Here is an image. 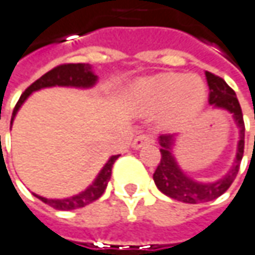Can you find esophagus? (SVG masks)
I'll list each match as a JSON object with an SVG mask.
<instances>
[{
  "label": "esophagus",
  "instance_id": "obj_1",
  "mask_svg": "<svg viewBox=\"0 0 255 255\" xmlns=\"http://www.w3.org/2000/svg\"><path fill=\"white\" fill-rule=\"evenodd\" d=\"M154 142V137L152 135H148V133H140V135H137L135 139H133V142H132V148H140V146H143V145H146V143H152Z\"/></svg>",
  "mask_w": 255,
  "mask_h": 255
}]
</instances>
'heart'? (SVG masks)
<instances>
[{
  "label": "heart",
  "mask_w": 255,
  "mask_h": 255,
  "mask_svg": "<svg viewBox=\"0 0 255 255\" xmlns=\"http://www.w3.org/2000/svg\"><path fill=\"white\" fill-rule=\"evenodd\" d=\"M206 97L205 84L199 77L164 74L137 82L129 100L137 113L152 116L162 112L168 122L196 113Z\"/></svg>",
  "instance_id": "obj_1"
}]
</instances>
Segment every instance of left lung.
Masks as SVG:
<instances>
[{
  "label": "left lung",
  "instance_id": "8db88e82",
  "mask_svg": "<svg viewBox=\"0 0 255 255\" xmlns=\"http://www.w3.org/2000/svg\"><path fill=\"white\" fill-rule=\"evenodd\" d=\"M206 78H208V84H209L210 104L231 112L234 115V119L237 120V125L240 126L238 152H237V159H235L232 170L224 178H221L216 183L203 184V183L193 181L178 168L174 156L171 155L174 135H170V133L161 135L159 136L161 161L154 173L155 184L168 197L175 199L178 202H184V203H203V202L215 200L219 196H222L234 183L238 170H240V165H241L243 155H244L246 126H244L243 110H241L240 101L235 96V91L221 77H218L212 72H206Z\"/></svg>",
  "mask_w": 255,
  "mask_h": 255
}]
</instances>
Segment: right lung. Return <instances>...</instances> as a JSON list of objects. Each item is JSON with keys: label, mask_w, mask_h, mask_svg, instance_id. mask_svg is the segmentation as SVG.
<instances>
[{"label": "right lung", "mask_w": 255, "mask_h": 255, "mask_svg": "<svg viewBox=\"0 0 255 255\" xmlns=\"http://www.w3.org/2000/svg\"><path fill=\"white\" fill-rule=\"evenodd\" d=\"M97 81V77L91 72V66L88 64H62L55 66L53 69H50L49 72H46L45 75H42L39 80L33 82L30 87L26 88V91L21 94V97L18 99L14 112H12V118H11V125L14 116L17 113V110L20 109V106L24 103V100L27 99L28 96L40 88L45 87H53V85H71V87H91L94 85ZM120 155H113L107 164L103 167V170L99 174V177L96 178V181L87 189L85 191H82L81 194L69 197V199H64V200H53V199H45L40 196L39 197L42 202H45L46 205L52 206L53 209L58 210H74L78 208H84L90 203H93L94 200H97L101 194L104 193L107 183L112 177V168L115 161L118 159Z\"/></svg>", "instance_id": "add662e5"}]
</instances>
